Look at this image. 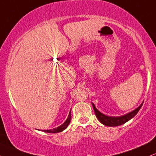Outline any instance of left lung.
<instances>
[{"instance_id":"obj_1","label":"left lung","mask_w":156,"mask_h":156,"mask_svg":"<svg viewBox=\"0 0 156 156\" xmlns=\"http://www.w3.org/2000/svg\"><path fill=\"white\" fill-rule=\"evenodd\" d=\"M143 103H141L140 106L138 107L136 109L133 111V112L128 113V114H125L124 116H122V117H108V116H105L103 114H102L101 112H100L94 106V105L92 103L93 108H94V113H95V115L97 118L99 119V121L101 122L102 124L106 125V126H119L124 123L127 122L128 120H130V119H132L133 117H135L136 114L139 112V109L141 108Z\"/></svg>"}]
</instances>
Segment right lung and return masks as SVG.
Here are the masks:
<instances>
[{
	"label": "right lung",
	"mask_w": 156,
	"mask_h": 156,
	"mask_svg": "<svg viewBox=\"0 0 156 156\" xmlns=\"http://www.w3.org/2000/svg\"><path fill=\"white\" fill-rule=\"evenodd\" d=\"M70 119H71V113L69 112V116H68L67 120L64 122L62 125H60L59 127H58V128H53V130H44L43 131L46 132V133H59V132L63 131L64 130H65L66 128H67L68 125H69V122H70Z\"/></svg>",
	"instance_id": "1"
}]
</instances>
